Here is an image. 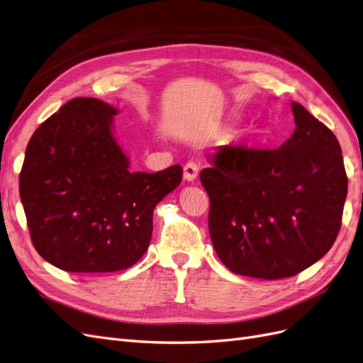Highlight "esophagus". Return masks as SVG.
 I'll return each instance as SVG.
<instances>
[{"instance_id":"esophagus-1","label":"esophagus","mask_w":363,"mask_h":363,"mask_svg":"<svg viewBox=\"0 0 363 363\" xmlns=\"http://www.w3.org/2000/svg\"><path fill=\"white\" fill-rule=\"evenodd\" d=\"M199 171H200V164L196 163V162H194V160H189L183 167V177H184V180L186 182H195V179L199 177Z\"/></svg>"}]
</instances>
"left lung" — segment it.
Returning <instances> with one entry per match:
<instances>
[{
  "label": "left lung",
  "instance_id": "obj_1",
  "mask_svg": "<svg viewBox=\"0 0 363 363\" xmlns=\"http://www.w3.org/2000/svg\"><path fill=\"white\" fill-rule=\"evenodd\" d=\"M291 107L295 130L280 148L223 145L200 172L212 244L240 276L292 277L320 260L339 233L348 188L340 145L301 104Z\"/></svg>",
  "mask_w": 363,
  "mask_h": 363
}]
</instances>
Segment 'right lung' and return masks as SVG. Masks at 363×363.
<instances>
[{"label": "right lung", "mask_w": 363, "mask_h": 363, "mask_svg": "<svg viewBox=\"0 0 363 363\" xmlns=\"http://www.w3.org/2000/svg\"><path fill=\"white\" fill-rule=\"evenodd\" d=\"M118 108L74 98L33 133L19 195L31 242L68 272H115L145 255L152 212L182 182V167L128 171L113 136Z\"/></svg>", "instance_id": "add662e5"}]
</instances>
